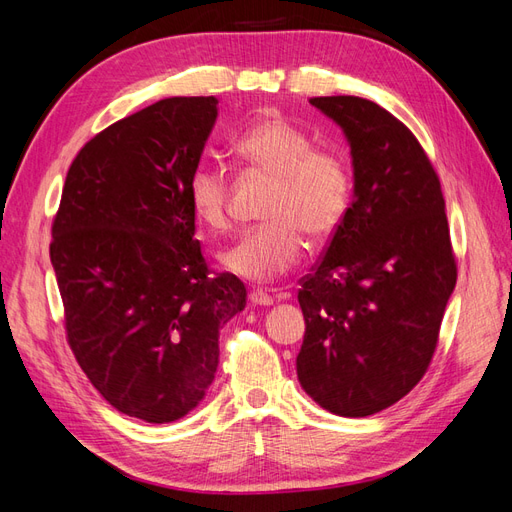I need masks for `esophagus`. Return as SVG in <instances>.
Returning a JSON list of instances; mask_svg holds the SVG:
<instances>
[{"label": "esophagus", "mask_w": 512, "mask_h": 512, "mask_svg": "<svg viewBox=\"0 0 512 512\" xmlns=\"http://www.w3.org/2000/svg\"><path fill=\"white\" fill-rule=\"evenodd\" d=\"M250 303L252 305H273V297L269 292H265V290H260V288H256V290H252L250 292Z\"/></svg>", "instance_id": "obj_1"}]
</instances>
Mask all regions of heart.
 Masks as SVG:
<instances>
[{
    "instance_id": "b5f03b06",
    "label": "heart",
    "mask_w": 512,
    "mask_h": 512,
    "mask_svg": "<svg viewBox=\"0 0 512 512\" xmlns=\"http://www.w3.org/2000/svg\"><path fill=\"white\" fill-rule=\"evenodd\" d=\"M235 156L250 173L275 179L265 220L220 256L222 265L243 280L269 282L303 258L305 237L331 239L352 203L348 162L331 149H314L312 136L280 113L258 117L245 128ZM230 179L220 166L198 164L188 179V203L196 222L211 230L230 228Z\"/></svg>"
}]
</instances>
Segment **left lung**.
<instances>
[{
	"instance_id": "1",
	"label": "left lung",
	"mask_w": 512,
	"mask_h": 512,
	"mask_svg": "<svg viewBox=\"0 0 512 512\" xmlns=\"http://www.w3.org/2000/svg\"><path fill=\"white\" fill-rule=\"evenodd\" d=\"M309 104L346 134L354 200L301 282L297 376L320 408L369 416L408 395L436 350L457 282L444 196L421 143L382 106L356 96Z\"/></svg>"
}]
</instances>
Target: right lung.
Returning a JSON list of instances; mask_svg holds the SVG:
<instances>
[{
	"mask_svg": "<svg viewBox=\"0 0 512 512\" xmlns=\"http://www.w3.org/2000/svg\"><path fill=\"white\" fill-rule=\"evenodd\" d=\"M218 100L166 98L108 126L74 158L51 262L68 344L119 412L170 423L203 401L220 329L245 307L237 275H209L188 179Z\"/></svg>",
	"mask_w": 512,
	"mask_h": 512,
	"instance_id": "right-lung-1",
	"label": "right lung"
}]
</instances>
